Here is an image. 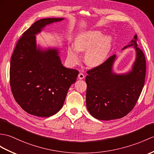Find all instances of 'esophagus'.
Segmentation results:
<instances>
[{"label":"esophagus","instance_id":"esophagus-1","mask_svg":"<svg viewBox=\"0 0 154 154\" xmlns=\"http://www.w3.org/2000/svg\"><path fill=\"white\" fill-rule=\"evenodd\" d=\"M78 77L79 79H83L85 78V75L83 73H79L78 75Z\"/></svg>","mask_w":154,"mask_h":154}]
</instances>
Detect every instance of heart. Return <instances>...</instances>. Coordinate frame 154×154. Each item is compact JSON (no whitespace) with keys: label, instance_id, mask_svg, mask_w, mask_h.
I'll return each mask as SVG.
<instances>
[{"label":"heart","instance_id":"obj_1","mask_svg":"<svg viewBox=\"0 0 154 154\" xmlns=\"http://www.w3.org/2000/svg\"><path fill=\"white\" fill-rule=\"evenodd\" d=\"M112 38L110 35H103L99 31L82 32L75 38L74 47L67 48V56L71 62L77 63L79 61L78 52H85L84 61L89 67H96L105 62L112 48Z\"/></svg>","mask_w":154,"mask_h":154}]
</instances>
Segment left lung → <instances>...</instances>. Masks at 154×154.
<instances>
[{"instance_id": "obj_1", "label": "left lung", "mask_w": 154, "mask_h": 154, "mask_svg": "<svg viewBox=\"0 0 154 154\" xmlns=\"http://www.w3.org/2000/svg\"><path fill=\"white\" fill-rule=\"evenodd\" d=\"M137 35L124 50L133 46L136 59L131 71L117 74L113 67L116 55H113L102 65L87 71V108L96 119L109 121L120 119L133 109L144 87L146 60L137 45Z\"/></svg>"}]
</instances>
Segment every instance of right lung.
<instances>
[{"label": "right lung", "mask_w": 154, "mask_h": 154, "mask_svg": "<svg viewBox=\"0 0 154 154\" xmlns=\"http://www.w3.org/2000/svg\"><path fill=\"white\" fill-rule=\"evenodd\" d=\"M64 18L37 21L23 33L10 61L12 94L24 111L38 117H50L62 108L70 86L79 71L64 67L58 49L37 46L36 35L46 26Z\"/></svg>", "instance_id": "obj_1"}]
</instances>
